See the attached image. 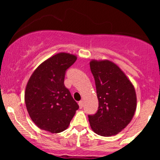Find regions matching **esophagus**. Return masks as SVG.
Returning <instances> with one entry per match:
<instances>
[{
    "instance_id": "1",
    "label": "esophagus",
    "mask_w": 160,
    "mask_h": 160,
    "mask_svg": "<svg viewBox=\"0 0 160 160\" xmlns=\"http://www.w3.org/2000/svg\"><path fill=\"white\" fill-rule=\"evenodd\" d=\"M78 104H79V106H80V109L82 108V107H83V102H82V101H80Z\"/></svg>"
}]
</instances>
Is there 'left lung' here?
Masks as SVG:
<instances>
[{
    "label": "left lung",
    "mask_w": 160,
    "mask_h": 160,
    "mask_svg": "<svg viewBox=\"0 0 160 160\" xmlns=\"http://www.w3.org/2000/svg\"><path fill=\"white\" fill-rule=\"evenodd\" d=\"M98 110L89 115L92 131L109 137L120 132L131 122L137 106L135 88L123 71L109 60H92Z\"/></svg>",
    "instance_id": "1"
}]
</instances>
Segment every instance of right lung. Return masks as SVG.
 I'll use <instances>...</instances> for the list:
<instances>
[{
  "label": "right lung",
  "instance_id": "1",
  "mask_svg": "<svg viewBox=\"0 0 160 160\" xmlns=\"http://www.w3.org/2000/svg\"><path fill=\"white\" fill-rule=\"evenodd\" d=\"M76 60L74 55L57 53L40 64L29 78L25 105L40 129L51 133L65 131L78 110L79 105L64 84L66 71Z\"/></svg>",
  "mask_w": 160,
  "mask_h": 160
}]
</instances>
